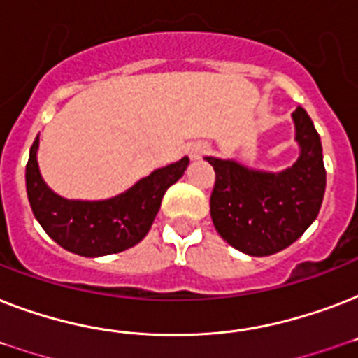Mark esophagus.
Segmentation results:
<instances>
[{
	"mask_svg": "<svg viewBox=\"0 0 358 358\" xmlns=\"http://www.w3.org/2000/svg\"><path fill=\"white\" fill-rule=\"evenodd\" d=\"M210 145H206V143H195V145L191 146V157L193 159H199V157L206 156V154H210Z\"/></svg>",
	"mask_w": 358,
	"mask_h": 358,
	"instance_id": "obj_1",
	"label": "esophagus"
}]
</instances>
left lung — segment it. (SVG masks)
Returning <instances> with one entry per match:
<instances>
[{"mask_svg": "<svg viewBox=\"0 0 358 358\" xmlns=\"http://www.w3.org/2000/svg\"><path fill=\"white\" fill-rule=\"evenodd\" d=\"M297 162L280 173L206 157L215 171L210 213L219 236L250 256H269L299 239L320 213L325 193L322 141L305 109L294 111Z\"/></svg>", "mask_w": 358, "mask_h": 358, "instance_id": "obj_1", "label": "left lung"}]
</instances>
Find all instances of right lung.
<instances>
[{
    "label": "right lung",
    "instance_id": "obj_1",
    "mask_svg": "<svg viewBox=\"0 0 358 358\" xmlns=\"http://www.w3.org/2000/svg\"><path fill=\"white\" fill-rule=\"evenodd\" d=\"M38 135L31 145L25 167V187L31 210L50 238L74 255H115L145 238L162 206L165 191L176 184L189 165V157L156 169L134 187L108 201H69L53 193L41 176Z\"/></svg>",
    "mask_w": 358,
    "mask_h": 358
}]
</instances>
